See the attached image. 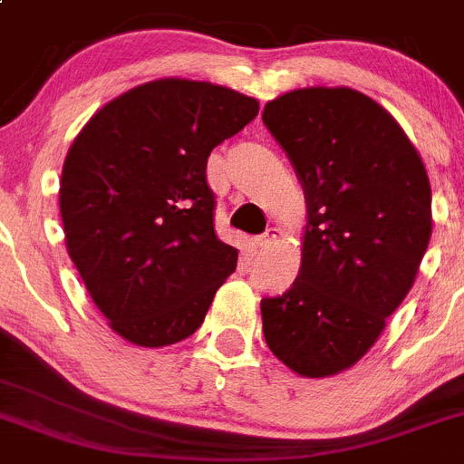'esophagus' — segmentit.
Wrapping results in <instances>:
<instances>
[{
	"label": "esophagus",
	"mask_w": 464,
	"mask_h": 464,
	"mask_svg": "<svg viewBox=\"0 0 464 464\" xmlns=\"http://www.w3.org/2000/svg\"><path fill=\"white\" fill-rule=\"evenodd\" d=\"M275 237H276V228H267L263 236L254 237V246H256V249H266V246H270L272 242H275Z\"/></svg>",
	"instance_id": "esophagus-1"
}]
</instances>
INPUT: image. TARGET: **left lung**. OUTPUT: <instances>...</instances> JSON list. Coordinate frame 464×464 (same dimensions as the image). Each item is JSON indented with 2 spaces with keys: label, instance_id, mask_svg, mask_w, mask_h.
Returning a JSON list of instances; mask_svg holds the SVG:
<instances>
[{
  "label": "left lung",
  "instance_id": "8db88e82",
  "mask_svg": "<svg viewBox=\"0 0 464 464\" xmlns=\"http://www.w3.org/2000/svg\"><path fill=\"white\" fill-rule=\"evenodd\" d=\"M263 123L306 198L297 279L263 297V334L306 378L350 369L410 293L432 233L430 183L417 149L384 107L341 86L279 95Z\"/></svg>",
  "mask_w": 464,
  "mask_h": 464
}]
</instances>
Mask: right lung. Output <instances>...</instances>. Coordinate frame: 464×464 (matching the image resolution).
Here are the masks:
<instances>
[{"label": "right lung", "mask_w": 464, "mask_h": 464, "mask_svg": "<svg viewBox=\"0 0 464 464\" xmlns=\"http://www.w3.org/2000/svg\"><path fill=\"white\" fill-rule=\"evenodd\" d=\"M254 98L192 80H158L107 102L62 171L66 246L91 300L144 348L188 339L237 266L215 233L208 155L256 119Z\"/></svg>", "instance_id": "add662e5"}]
</instances>
